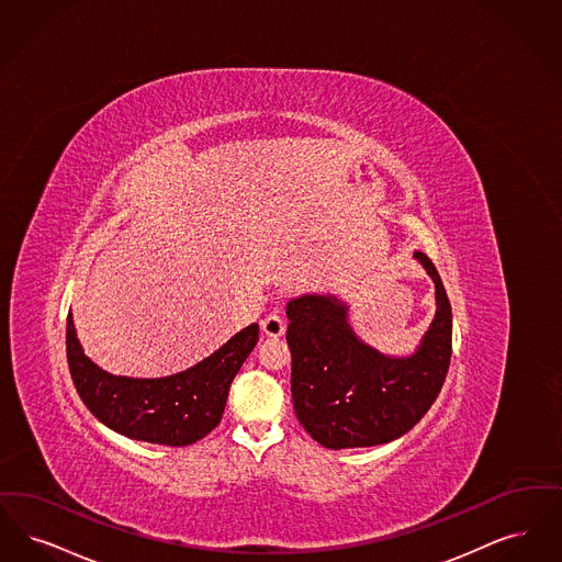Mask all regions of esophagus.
Masks as SVG:
<instances>
[{
	"label": "esophagus",
	"instance_id": "esophagus-1",
	"mask_svg": "<svg viewBox=\"0 0 562 562\" xmlns=\"http://www.w3.org/2000/svg\"><path fill=\"white\" fill-rule=\"evenodd\" d=\"M262 331L270 336V338H279L285 334V321L279 317L277 313H270L267 317L262 318Z\"/></svg>",
	"mask_w": 562,
	"mask_h": 562
}]
</instances>
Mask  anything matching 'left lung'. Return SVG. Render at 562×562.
I'll use <instances>...</instances> for the list:
<instances>
[{
    "mask_svg": "<svg viewBox=\"0 0 562 562\" xmlns=\"http://www.w3.org/2000/svg\"><path fill=\"white\" fill-rule=\"evenodd\" d=\"M414 256L435 281L437 315L409 357H386L361 342L348 306L334 295L311 293L288 304L293 409L327 449L398 439L439 396L451 361V304L432 260Z\"/></svg>",
    "mask_w": 562,
    "mask_h": 562,
    "instance_id": "obj_1",
    "label": "left lung"
}]
</instances>
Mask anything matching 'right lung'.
Instances as JSON below:
<instances>
[{"mask_svg":"<svg viewBox=\"0 0 562 562\" xmlns=\"http://www.w3.org/2000/svg\"><path fill=\"white\" fill-rule=\"evenodd\" d=\"M258 342V323L247 325L214 355L168 378L113 375L92 363L67 317V361L83 405L123 437L187 447L207 437L222 419L231 382Z\"/></svg>","mask_w":562,"mask_h":562,"instance_id":"1","label":"right lung"}]
</instances>
